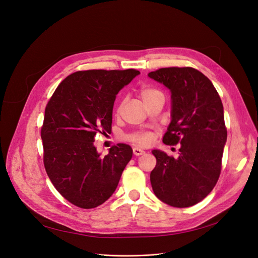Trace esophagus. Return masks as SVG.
<instances>
[{"label":"esophagus","instance_id":"34e87169","mask_svg":"<svg viewBox=\"0 0 258 258\" xmlns=\"http://www.w3.org/2000/svg\"><path fill=\"white\" fill-rule=\"evenodd\" d=\"M144 153H145V151L140 149V148H133V154H135V156H137V157L142 156V154H144Z\"/></svg>","mask_w":258,"mask_h":258}]
</instances>
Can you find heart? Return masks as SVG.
<instances>
[{
	"mask_svg": "<svg viewBox=\"0 0 258 258\" xmlns=\"http://www.w3.org/2000/svg\"><path fill=\"white\" fill-rule=\"evenodd\" d=\"M159 95H163L162 92L153 87L149 86H144L140 90V96L143 99L144 104H148L149 101H151L154 97H157ZM120 106L117 108V111H119ZM126 139L132 143L137 144V145L141 146H147L151 142V136L148 132H144V131H136L133 133H130L126 137Z\"/></svg>",
	"mask_w": 258,
	"mask_h": 258,
	"instance_id": "heart-1",
	"label": "heart"
}]
</instances>
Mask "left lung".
Masks as SVG:
<instances>
[{"label":"left lung","instance_id":"1","mask_svg":"<svg viewBox=\"0 0 258 258\" xmlns=\"http://www.w3.org/2000/svg\"><path fill=\"white\" fill-rule=\"evenodd\" d=\"M148 76L171 92V121L163 143L181 144L178 159L152 150L154 195L170 207L188 208L213 190L226 142L223 106L212 81L194 68H162Z\"/></svg>","mask_w":258,"mask_h":258}]
</instances>
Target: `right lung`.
Instances as JSON below:
<instances>
[{
    "label": "right lung",
    "instance_id": "obj_1",
    "mask_svg": "<svg viewBox=\"0 0 258 258\" xmlns=\"http://www.w3.org/2000/svg\"><path fill=\"white\" fill-rule=\"evenodd\" d=\"M140 74L135 69L88 70L69 75L48 100L41 139L49 180L64 199L81 209H94L115 191L132 158L126 144L100 157L97 132H110L118 92Z\"/></svg>",
    "mask_w": 258,
    "mask_h": 258
}]
</instances>
